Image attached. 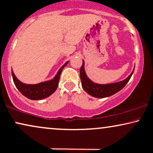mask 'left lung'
Wrapping results in <instances>:
<instances>
[{"label": "left lung", "instance_id": "1", "mask_svg": "<svg viewBox=\"0 0 153 153\" xmlns=\"http://www.w3.org/2000/svg\"><path fill=\"white\" fill-rule=\"evenodd\" d=\"M134 69L132 73L125 80L117 82L109 83V84H98L94 82L87 75L85 71V62L82 60V65L80 68V76L82 87L87 93L97 98H104L110 97L119 92L128 83L132 76Z\"/></svg>", "mask_w": 153, "mask_h": 153}]
</instances>
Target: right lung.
I'll use <instances>...</instances> for the list:
<instances>
[{"label":"right lung","instance_id":"right-lung-1","mask_svg":"<svg viewBox=\"0 0 153 153\" xmlns=\"http://www.w3.org/2000/svg\"><path fill=\"white\" fill-rule=\"evenodd\" d=\"M69 61L65 62L60 68L56 74L51 80L44 81L38 84H25L17 78L12 69V76L15 86L17 90L25 97L32 100H40L48 97L55 92L58 86L60 79V75L63 69Z\"/></svg>","mask_w":153,"mask_h":153}]
</instances>
